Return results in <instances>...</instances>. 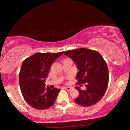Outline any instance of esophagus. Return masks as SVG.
<instances>
[{"instance_id": "1", "label": "esophagus", "mask_w": 130, "mask_h": 130, "mask_svg": "<svg viewBox=\"0 0 130 130\" xmlns=\"http://www.w3.org/2000/svg\"><path fill=\"white\" fill-rule=\"evenodd\" d=\"M64 88L66 90H67V91H71V90L72 89V87H64Z\"/></svg>"}]
</instances>
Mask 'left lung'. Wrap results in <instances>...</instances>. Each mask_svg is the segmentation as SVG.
<instances>
[{
  "label": "left lung",
  "instance_id": "8db88e82",
  "mask_svg": "<svg viewBox=\"0 0 130 130\" xmlns=\"http://www.w3.org/2000/svg\"><path fill=\"white\" fill-rule=\"evenodd\" d=\"M63 54L71 58L77 66V83L86 84V90L75 87L79 92L75 102L83 106L96 104L104 95L108 85L109 72L105 61L97 51L85 48L65 51Z\"/></svg>",
  "mask_w": 130,
  "mask_h": 130
}]
</instances>
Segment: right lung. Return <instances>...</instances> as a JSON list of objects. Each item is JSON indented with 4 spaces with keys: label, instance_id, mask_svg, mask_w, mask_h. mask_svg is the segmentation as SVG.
I'll use <instances>...</instances> for the list:
<instances>
[{
    "label": "right lung",
    "instance_id": "1",
    "mask_svg": "<svg viewBox=\"0 0 130 130\" xmlns=\"http://www.w3.org/2000/svg\"><path fill=\"white\" fill-rule=\"evenodd\" d=\"M63 52L36 53L23 61L19 74L22 94L28 104L39 110L54 104L60 89L45 86L51 65Z\"/></svg>",
    "mask_w": 130,
    "mask_h": 130
}]
</instances>
